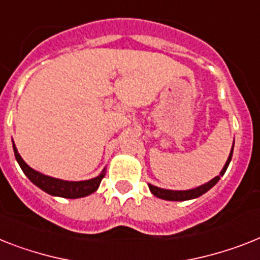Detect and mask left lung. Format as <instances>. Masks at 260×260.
<instances>
[{
	"instance_id": "obj_1",
	"label": "left lung",
	"mask_w": 260,
	"mask_h": 260,
	"mask_svg": "<svg viewBox=\"0 0 260 260\" xmlns=\"http://www.w3.org/2000/svg\"><path fill=\"white\" fill-rule=\"evenodd\" d=\"M234 149V146H233ZM233 149H231V153L230 156H229V159H227L226 165L223 167V170L220 171V175L215 177L214 179L209 182V183L203 184V186H199L197 188H192V190H186V191H174V190H165V188H159V187H155L153 184H149V188L150 191L153 192L155 197L160 199H165V201H188V199H194V198H198L201 195H203L205 192H207L212 186H215L216 182L219 181L220 177H222L223 174L226 173L227 167L230 165V160H231V156H233Z\"/></svg>"
}]
</instances>
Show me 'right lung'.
<instances>
[{"mask_svg": "<svg viewBox=\"0 0 260 260\" xmlns=\"http://www.w3.org/2000/svg\"><path fill=\"white\" fill-rule=\"evenodd\" d=\"M13 150H14V155H16V159L18 162V165L21 166L22 171L25 173L30 181L33 182L36 186L44 190L45 192H48L50 195H55V197H62V198H82V197H86L90 195L91 192H94L100 186L102 178L105 177V174L102 173L100 177L93 178V179H89V181H81V182H68V181H61V179H55V178L48 177V175H44V174L38 173V171L33 170L31 167L27 166L23 159L21 158V155L17 151L16 146L13 143Z\"/></svg>", "mask_w": 260, "mask_h": 260, "instance_id": "add662e5", "label": "right lung"}]
</instances>
